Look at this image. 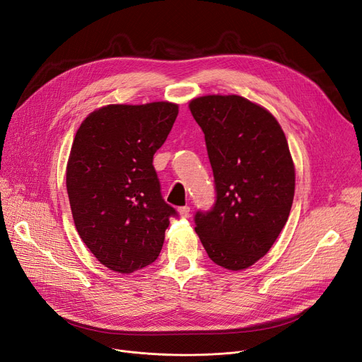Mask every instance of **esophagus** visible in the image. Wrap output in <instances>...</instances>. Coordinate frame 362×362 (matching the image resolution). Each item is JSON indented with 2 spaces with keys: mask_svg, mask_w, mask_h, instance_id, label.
I'll return each instance as SVG.
<instances>
[{
  "mask_svg": "<svg viewBox=\"0 0 362 362\" xmlns=\"http://www.w3.org/2000/svg\"><path fill=\"white\" fill-rule=\"evenodd\" d=\"M178 214L182 218H188L190 216V208H188V206H181V208H178Z\"/></svg>",
  "mask_w": 362,
  "mask_h": 362,
  "instance_id": "esophagus-1",
  "label": "esophagus"
}]
</instances>
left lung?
Segmentation results:
<instances>
[{"label":"left lung","instance_id":"1","mask_svg":"<svg viewBox=\"0 0 362 362\" xmlns=\"http://www.w3.org/2000/svg\"><path fill=\"white\" fill-rule=\"evenodd\" d=\"M190 110L204 134L215 203L196 212V233L211 259L246 269L268 253L295 196V165L280 124L240 95H203Z\"/></svg>","mask_w":362,"mask_h":362}]
</instances>
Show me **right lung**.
I'll return each instance as SVG.
<instances>
[{"label": "right lung", "mask_w": 362, "mask_h": 362, "mask_svg": "<svg viewBox=\"0 0 362 362\" xmlns=\"http://www.w3.org/2000/svg\"><path fill=\"white\" fill-rule=\"evenodd\" d=\"M178 105H109L85 117L66 169L75 227L98 262L131 274L158 259L177 211L160 193L153 156Z\"/></svg>", "instance_id": "right-lung-1"}]
</instances>
